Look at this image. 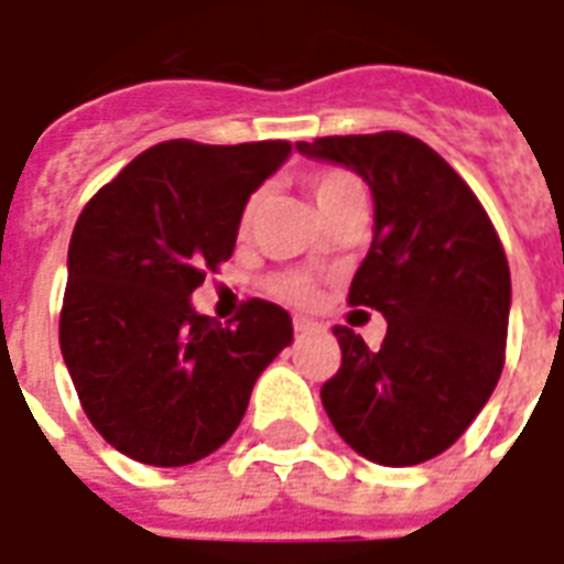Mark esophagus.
I'll use <instances>...</instances> for the list:
<instances>
[{"instance_id": "1", "label": "esophagus", "mask_w": 564, "mask_h": 564, "mask_svg": "<svg viewBox=\"0 0 564 564\" xmlns=\"http://www.w3.org/2000/svg\"><path fill=\"white\" fill-rule=\"evenodd\" d=\"M293 329L295 335H317V332H326V326H323V323H314V319H307V317H295Z\"/></svg>"}]
</instances>
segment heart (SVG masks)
Here are the masks:
<instances>
[{
  "label": "heart",
  "mask_w": 564,
  "mask_h": 564,
  "mask_svg": "<svg viewBox=\"0 0 564 564\" xmlns=\"http://www.w3.org/2000/svg\"><path fill=\"white\" fill-rule=\"evenodd\" d=\"M307 186H311V196H314V202H317V208L323 210L326 205H329L332 198H338L344 189L356 186V177L347 172H319L307 181ZM257 210H259V196H253L245 205V210H241L238 232L241 235L250 232V226H253V220H257ZM274 286H278V293L286 295L290 302H299V305H307V302L314 299V283L307 281L305 274H283V278H278Z\"/></svg>",
  "instance_id": "b5f03b06"
}]
</instances>
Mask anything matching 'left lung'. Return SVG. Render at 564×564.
<instances>
[{
  "instance_id": "8db88e82",
  "label": "left lung",
  "mask_w": 564,
  "mask_h": 564,
  "mask_svg": "<svg viewBox=\"0 0 564 564\" xmlns=\"http://www.w3.org/2000/svg\"><path fill=\"white\" fill-rule=\"evenodd\" d=\"M371 189L375 238L350 305L387 317L380 350L335 326L341 368L319 399L350 447L390 468L435 459L474 423L505 368L510 269L468 184L404 132L299 141Z\"/></svg>"
}]
</instances>
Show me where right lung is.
Listing matches in <instances>:
<instances>
[{
  "label": "right lung",
  "instance_id": "obj_1",
  "mask_svg": "<svg viewBox=\"0 0 564 564\" xmlns=\"http://www.w3.org/2000/svg\"><path fill=\"white\" fill-rule=\"evenodd\" d=\"M290 141H165L80 210L68 245L59 350L84 414L123 456L177 468L223 447L257 378L293 344L281 305L250 299L235 326L189 295L232 257L247 198Z\"/></svg>",
  "mask_w": 564,
  "mask_h": 564
}]
</instances>
